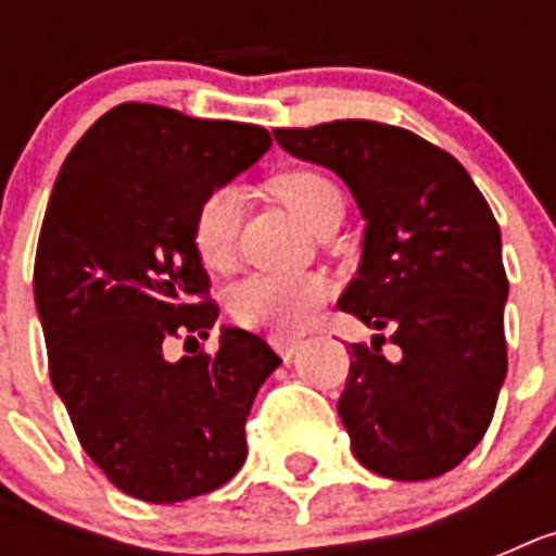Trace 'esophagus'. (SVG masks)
I'll use <instances>...</instances> for the list:
<instances>
[{
	"label": "esophagus",
	"instance_id": "obj_1",
	"mask_svg": "<svg viewBox=\"0 0 556 556\" xmlns=\"http://www.w3.org/2000/svg\"><path fill=\"white\" fill-rule=\"evenodd\" d=\"M270 346L277 349L279 355L286 357V361H291V357L296 355V349L303 346V340H300V338H286V334H274V338H270Z\"/></svg>",
	"mask_w": 556,
	"mask_h": 556
}]
</instances>
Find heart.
Instances as JSON below:
<instances>
[{"instance_id":"1","label":"heart","mask_w":556,"mask_h":556,"mask_svg":"<svg viewBox=\"0 0 556 556\" xmlns=\"http://www.w3.org/2000/svg\"><path fill=\"white\" fill-rule=\"evenodd\" d=\"M274 192L294 210V216L314 227L331 207L343 204L334 181L317 169H288L274 178ZM242 218V195L236 187H216L201 199L192 218V244L204 268H225L233 256ZM329 282L317 274H251L230 291V314L242 326L277 334L303 329L326 303Z\"/></svg>"}]
</instances>
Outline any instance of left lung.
I'll return each mask as SVG.
<instances>
[{
	"label": "left lung",
	"instance_id": "1",
	"mask_svg": "<svg viewBox=\"0 0 556 556\" xmlns=\"http://www.w3.org/2000/svg\"><path fill=\"white\" fill-rule=\"evenodd\" d=\"M274 138L352 190L364 256L338 305L401 349L392 364L378 343H352L338 413L357 462L397 482L447 473L491 427L508 371V277L488 201L450 152L401 126L334 121Z\"/></svg>",
	"mask_w": 556,
	"mask_h": 556
}]
</instances>
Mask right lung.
<instances>
[{
    "instance_id": "right-lung-1",
    "label": "right lung",
    "mask_w": 556,
    "mask_h": 556,
    "mask_svg": "<svg viewBox=\"0 0 556 556\" xmlns=\"http://www.w3.org/2000/svg\"><path fill=\"white\" fill-rule=\"evenodd\" d=\"M268 129L121 103L74 143L48 199L34 300L48 371L74 432L117 491L169 505L244 465V421L282 361L244 329L199 346L218 317L192 244L201 199L260 161Z\"/></svg>"
}]
</instances>
